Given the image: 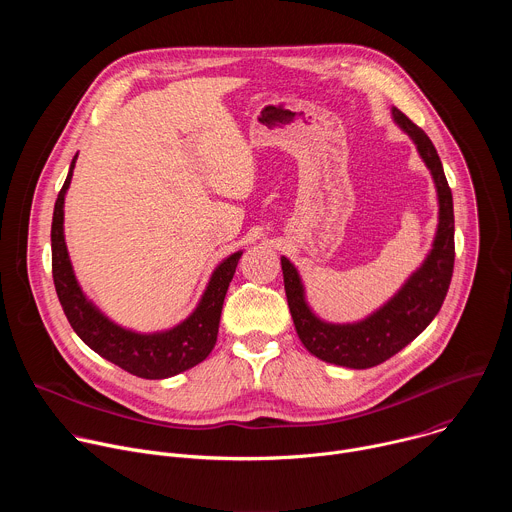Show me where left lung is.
Listing matches in <instances>:
<instances>
[{"label": "left lung", "mask_w": 512, "mask_h": 512, "mask_svg": "<svg viewBox=\"0 0 512 512\" xmlns=\"http://www.w3.org/2000/svg\"><path fill=\"white\" fill-rule=\"evenodd\" d=\"M393 119L413 139L429 168L440 202V223L423 265L375 314L356 324H328L306 304L298 269L281 257L287 306L302 344L318 358L348 369H371L415 340L440 312L454 273V200L444 166L431 139L405 113L393 107Z\"/></svg>", "instance_id": "8db88e82"}]
</instances>
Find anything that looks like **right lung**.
<instances>
[{
	"instance_id": "obj_1",
	"label": "right lung",
	"mask_w": 512,
	"mask_h": 512,
	"mask_svg": "<svg viewBox=\"0 0 512 512\" xmlns=\"http://www.w3.org/2000/svg\"><path fill=\"white\" fill-rule=\"evenodd\" d=\"M75 162L77 156L72 158L68 176L58 192L50 231L54 287L72 330L97 354L141 379H168L196 367L216 344L223 302L243 253H233L214 269L196 310L172 330L137 334L113 324L83 294L64 243V194L70 186Z\"/></svg>"
}]
</instances>
